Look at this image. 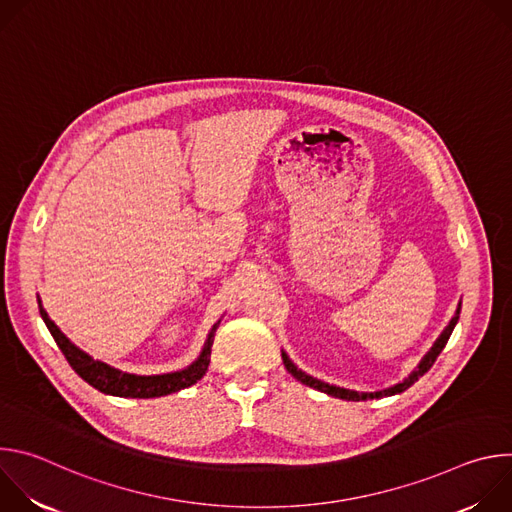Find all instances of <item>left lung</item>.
Here are the masks:
<instances>
[{"label":"left lung","instance_id":"8db88e82","mask_svg":"<svg viewBox=\"0 0 512 512\" xmlns=\"http://www.w3.org/2000/svg\"><path fill=\"white\" fill-rule=\"evenodd\" d=\"M460 308H462V306H458L456 316L450 320V324L446 326V330L442 332V336L435 340V344L431 346V350H429V352L423 356V360L417 364V369H415L407 379H403L401 383H397V385H393V387H389V389H385V391H375V393H358V391H352V389H344V387L328 385V383L318 381V379H314V377L306 375L304 371H300V369L296 367V364L289 360V356H287L285 352H281V358H283L285 369H287L291 375H294L298 381H302L304 385H308V387H312V389H318V391H322V393H326V395H332V397H338V399H346V401H367V399L391 397V395H397V393H403L405 389H409L415 381H419V377H423V375L433 367V362L437 360V356H440V352L446 348V344H448V340H450V336H452V332H454V328H456V324H458Z\"/></svg>","mask_w":512,"mask_h":512}]
</instances>
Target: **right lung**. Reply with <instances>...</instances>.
Wrapping results in <instances>:
<instances>
[{"instance_id": "1", "label": "right lung", "mask_w": 512, "mask_h": 512, "mask_svg": "<svg viewBox=\"0 0 512 512\" xmlns=\"http://www.w3.org/2000/svg\"><path fill=\"white\" fill-rule=\"evenodd\" d=\"M38 308H40V316L46 324V328L50 330L54 342L58 344V348L62 350V354L66 356L68 364L75 373L87 381L91 387L99 389L105 395H115V397H133V399H152V397H164L170 393H176L180 389H186L194 383H198L204 373L208 371V362H210V346H212V336L218 324L212 326L204 348L200 352V356L190 364V367L182 369V371H174V373H164V375H131V373H123L107 362L95 360L93 356H89L85 350H81L79 346L72 344L62 332L60 328L48 318L46 310L42 308V302L38 298Z\"/></svg>"}]
</instances>
